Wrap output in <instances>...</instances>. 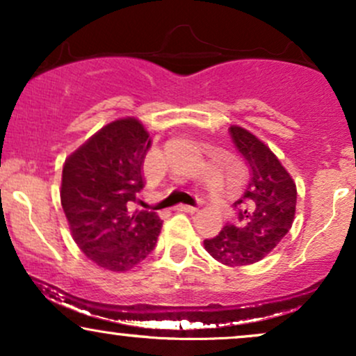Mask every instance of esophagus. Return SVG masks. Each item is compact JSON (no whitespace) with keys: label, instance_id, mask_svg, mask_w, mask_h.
Here are the masks:
<instances>
[{"label":"esophagus","instance_id":"obj_1","mask_svg":"<svg viewBox=\"0 0 356 356\" xmlns=\"http://www.w3.org/2000/svg\"><path fill=\"white\" fill-rule=\"evenodd\" d=\"M179 212H197V207H192V206H186V204H179L177 206Z\"/></svg>","mask_w":356,"mask_h":356}]
</instances>
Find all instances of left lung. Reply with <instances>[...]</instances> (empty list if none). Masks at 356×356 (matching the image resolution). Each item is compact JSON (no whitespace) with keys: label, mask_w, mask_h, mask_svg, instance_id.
I'll list each match as a JSON object with an SVG mask.
<instances>
[{"label":"left lung","mask_w":356,"mask_h":356,"mask_svg":"<svg viewBox=\"0 0 356 356\" xmlns=\"http://www.w3.org/2000/svg\"><path fill=\"white\" fill-rule=\"evenodd\" d=\"M236 149L249 167V184L234 202L238 224L224 227L204 248L219 263L241 268L264 259L291 229L296 214V184L280 159L248 129L231 125Z\"/></svg>","instance_id":"1"}]
</instances>
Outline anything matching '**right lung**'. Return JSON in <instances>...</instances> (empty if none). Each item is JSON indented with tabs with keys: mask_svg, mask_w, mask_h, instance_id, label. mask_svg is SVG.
Listing matches in <instances>:
<instances>
[{
	"mask_svg": "<svg viewBox=\"0 0 356 356\" xmlns=\"http://www.w3.org/2000/svg\"><path fill=\"white\" fill-rule=\"evenodd\" d=\"M152 138L136 117L104 125L65 159L60 201L76 246L112 273L136 268L161 234L157 212L132 211L144 189V159Z\"/></svg>",
	"mask_w": 356,
	"mask_h": 356,
	"instance_id": "1",
	"label": "right lung"
}]
</instances>
